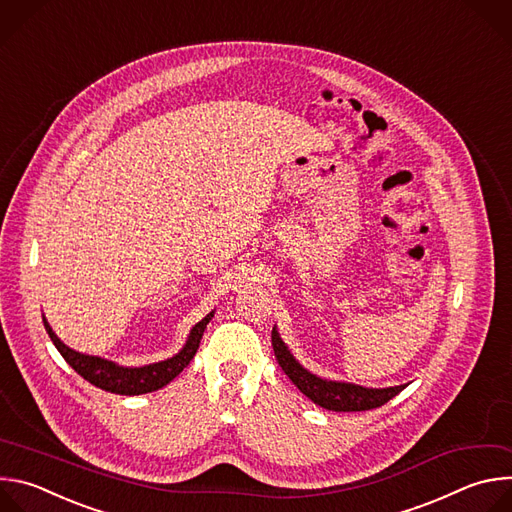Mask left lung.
<instances>
[{"label":"left lung","instance_id":"obj_1","mask_svg":"<svg viewBox=\"0 0 512 512\" xmlns=\"http://www.w3.org/2000/svg\"><path fill=\"white\" fill-rule=\"evenodd\" d=\"M271 344L275 358L279 362L281 371L289 377L308 399H312L316 405L328 411H369L375 407L385 405L395 395H399L405 385L399 387H387V389H369L352 383H338V381H326L310 371H306L302 364L294 358L285 346V342L279 338L277 330L271 332Z\"/></svg>","mask_w":512,"mask_h":512}]
</instances>
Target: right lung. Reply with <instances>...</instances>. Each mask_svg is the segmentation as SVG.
Masks as SVG:
<instances>
[{"label": "right lung", "mask_w": 512, "mask_h": 512, "mask_svg": "<svg viewBox=\"0 0 512 512\" xmlns=\"http://www.w3.org/2000/svg\"><path fill=\"white\" fill-rule=\"evenodd\" d=\"M214 312L206 314L192 330L190 336L184 344V348L174 354L168 360L162 362H154V364H145V367H137V369H129V367H119V364L99 358V356H89L83 352H77L68 348L64 342H60V338L52 332L50 324L44 320V328L50 336V340L54 342V346L58 348V352L62 354V358L75 369L85 381H89L91 385L109 391V393H117V395H143V393H152L158 391L162 387H166L172 379H176L186 367L188 362L194 358L198 344L202 340L204 328L206 324L212 320Z\"/></svg>", "instance_id": "right-lung-1"}]
</instances>
